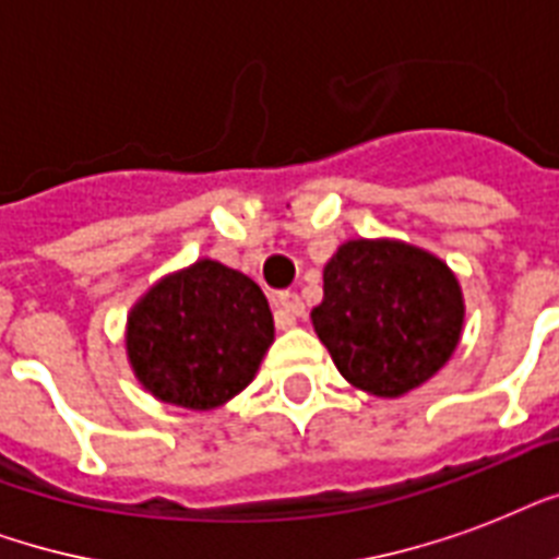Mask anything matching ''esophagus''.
Listing matches in <instances>:
<instances>
[{"label":"esophagus","mask_w":559,"mask_h":559,"mask_svg":"<svg viewBox=\"0 0 559 559\" xmlns=\"http://www.w3.org/2000/svg\"><path fill=\"white\" fill-rule=\"evenodd\" d=\"M272 305H275V319L281 328H289V324H296L298 316H305V301L296 293H278Z\"/></svg>","instance_id":"34e87169"}]
</instances>
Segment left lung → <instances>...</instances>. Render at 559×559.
Returning a JSON list of instances; mask_svg holds the SVG:
<instances>
[{
    "label": "left lung",
    "instance_id": "1",
    "mask_svg": "<svg viewBox=\"0 0 559 559\" xmlns=\"http://www.w3.org/2000/svg\"><path fill=\"white\" fill-rule=\"evenodd\" d=\"M310 319L354 389L394 400L450 362L464 331V293L438 254L357 237L324 266V298Z\"/></svg>",
    "mask_w": 559,
    "mask_h": 559
}]
</instances>
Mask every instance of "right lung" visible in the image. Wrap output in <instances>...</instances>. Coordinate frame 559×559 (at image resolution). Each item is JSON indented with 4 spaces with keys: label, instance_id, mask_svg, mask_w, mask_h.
<instances>
[{
    "label": "right lung",
    "instance_id": "1",
    "mask_svg": "<svg viewBox=\"0 0 559 559\" xmlns=\"http://www.w3.org/2000/svg\"><path fill=\"white\" fill-rule=\"evenodd\" d=\"M275 342L261 287L226 263L200 258L168 272L127 313V359L162 403L211 412L254 380Z\"/></svg>",
    "mask_w": 559,
    "mask_h": 559
}]
</instances>
